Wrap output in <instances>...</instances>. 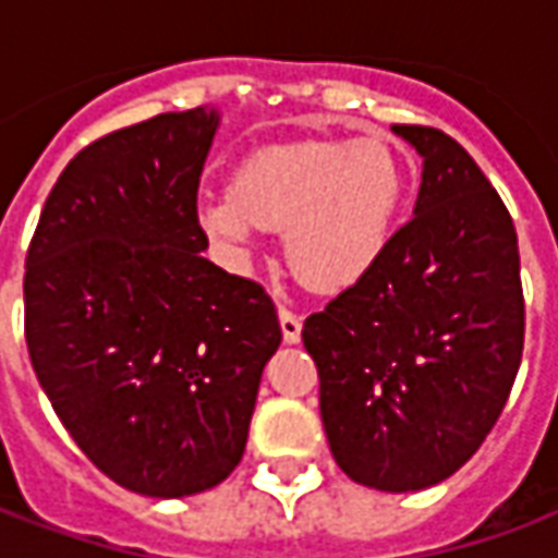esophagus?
I'll return each mask as SVG.
<instances>
[{
	"label": "esophagus",
	"mask_w": 558,
	"mask_h": 558,
	"mask_svg": "<svg viewBox=\"0 0 558 558\" xmlns=\"http://www.w3.org/2000/svg\"><path fill=\"white\" fill-rule=\"evenodd\" d=\"M280 331H283V340L287 343H299L302 340V316H295L290 307H280Z\"/></svg>",
	"instance_id": "34e87169"
}]
</instances>
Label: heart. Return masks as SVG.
Listing matches in <instances>:
<instances>
[{
    "label": "heart",
    "mask_w": 558,
    "mask_h": 558,
    "mask_svg": "<svg viewBox=\"0 0 558 558\" xmlns=\"http://www.w3.org/2000/svg\"><path fill=\"white\" fill-rule=\"evenodd\" d=\"M407 196V170L379 140H302L242 160L232 191L206 194L196 220L235 263L287 232V259L319 292L362 283L386 256Z\"/></svg>",
    "instance_id": "1"
}]
</instances>
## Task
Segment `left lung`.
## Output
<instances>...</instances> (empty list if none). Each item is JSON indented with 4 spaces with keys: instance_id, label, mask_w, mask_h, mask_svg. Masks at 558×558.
Masks as SVG:
<instances>
[{
    "instance_id": "1",
    "label": "left lung",
    "mask_w": 558,
    "mask_h": 558,
    "mask_svg": "<svg viewBox=\"0 0 558 558\" xmlns=\"http://www.w3.org/2000/svg\"><path fill=\"white\" fill-rule=\"evenodd\" d=\"M391 131L421 158L412 220L302 340L338 466L412 493L454 475L502 415L526 311L514 223L478 163L436 128Z\"/></svg>"
}]
</instances>
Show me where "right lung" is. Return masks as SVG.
<instances>
[{
    "label": "right lung",
    "mask_w": 558,
    "mask_h": 558,
    "mask_svg": "<svg viewBox=\"0 0 558 558\" xmlns=\"http://www.w3.org/2000/svg\"><path fill=\"white\" fill-rule=\"evenodd\" d=\"M211 107L95 140L44 203L26 254V347L56 415L107 478L179 499L239 466L278 311L208 263L196 187Z\"/></svg>",
    "instance_id": "right-lung-1"
}]
</instances>
